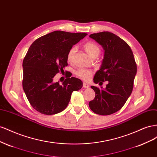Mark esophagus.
<instances>
[{
    "mask_svg": "<svg viewBox=\"0 0 157 157\" xmlns=\"http://www.w3.org/2000/svg\"><path fill=\"white\" fill-rule=\"evenodd\" d=\"M83 87L85 88H90V85L88 84H87V83L84 82L83 83Z\"/></svg>",
    "mask_w": 157,
    "mask_h": 157,
    "instance_id": "1",
    "label": "esophagus"
}]
</instances>
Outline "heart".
Returning <instances> with one entry per match:
<instances>
[{"mask_svg": "<svg viewBox=\"0 0 157 157\" xmlns=\"http://www.w3.org/2000/svg\"><path fill=\"white\" fill-rule=\"evenodd\" d=\"M84 49L86 51L88 54L90 56L92 57L94 55H99V52H100V49L99 47L94 42H87L84 45ZM75 52V48H71L67 53V59L68 61H71L72 60L73 54ZM75 74L77 75L78 77L82 78L84 80H88L91 78L92 75V72L89 69L81 68L79 69L77 71H76Z\"/></svg>", "mask_w": 157, "mask_h": 157, "instance_id": "b5f03b06", "label": "heart"}]
</instances>
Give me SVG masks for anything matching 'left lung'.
Here are the masks:
<instances>
[{
    "label": "left lung",
    "mask_w": 157,
    "mask_h": 157,
    "mask_svg": "<svg viewBox=\"0 0 157 157\" xmlns=\"http://www.w3.org/2000/svg\"><path fill=\"white\" fill-rule=\"evenodd\" d=\"M89 36L104 50L101 65L94 82L108 81L105 88L91 86L96 96L89 102V107L98 115H109L120 110L131 95L137 65L129 45L116 35L104 31Z\"/></svg>",
    "instance_id": "8db88e82"
}]
</instances>
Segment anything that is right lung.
Returning a JSON list of instances; mask_svg holds the SVG:
<instances>
[{"mask_svg": "<svg viewBox=\"0 0 157 157\" xmlns=\"http://www.w3.org/2000/svg\"><path fill=\"white\" fill-rule=\"evenodd\" d=\"M87 35L56 31L31 45L23 61V88L35 110L47 115L59 113L68 105L72 92L81 89L77 78L69 77L62 84L53 80L67 65L69 50Z\"/></svg>", "mask_w": 157, "mask_h": 157, "instance_id": "right-lung-1", "label": "right lung"}]
</instances>
